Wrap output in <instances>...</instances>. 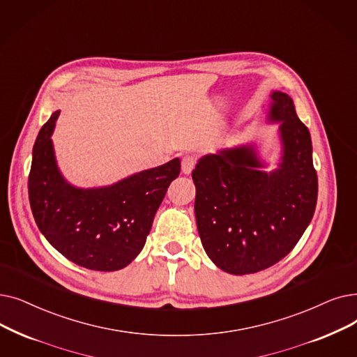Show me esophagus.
<instances>
[{
  "mask_svg": "<svg viewBox=\"0 0 357 357\" xmlns=\"http://www.w3.org/2000/svg\"><path fill=\"white\" fill-rule=\"evenodd\" d=\"M195 163H197V158L195 156H190V154H187V156L182 158V172L185 175H190L192 172V169L195 167Z\"/></svg>",
  "mask_w": 357,
  "mask_h": 357,
  "instance_id": "obj_1",
  "label": "esophagus"
}]
</instances>
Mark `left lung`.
I'll use <instances>...</instances> for the list:
<instances>
[{
    "label": "left lung",
    "instance_id": "1",
    "mask_svg": "<svg viewBox=\"0 0 357 357\" xmlns=\"http://www.w3.org/2000/svg\"><path fill=\"white\" fill-rule=\"evenodd\" d=\"M268 118L280 123L283 156L273 172L252 146L201 158L192 170L195 219L208 258L220 270L242 275L284 258L311 223L318 198L311 134L293 100L271 93Z\"/></svg>",
    "mask_w": 357,
    "mask_h": 357
}]
</instances>
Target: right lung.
<instances>
[{
    "instance_id": "add662e5",
    "label": "right lung",
    "mask_w": 357,
    "mask_h": 357,
    "mask_svg": "<svg viewBox=\"0 0 357 357\" xmlns=\"http://www.w3.org/2000/svg\"><path fill=\"white\" fill-rule=\"evenodd\" d=\"M59 111L40 128L29 174L35 222L55 250L74 264L95 271L127 267L142 252L154 214L181 160L134 174L109 187L75 188L56 166L51 135Z\"/></svg>"
}]
</instances>
